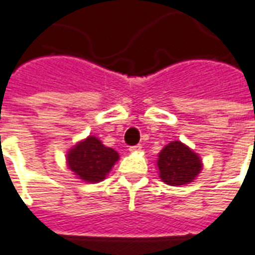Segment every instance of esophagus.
Masks as SVG:
<instances>
[{
  "label": "esophagus",
  "mask_w": 255,
  "mask_h": 255,
  "mask_svg": "<svg viewBox=\"0 0 255 255\" xmlns=\"http://www.w3.org/2000/svg\"><path fill=\"white\" fill-rule=\"evenodd\" d=\"M140 149H142L140 144H135V146H131V147H129V151H140Z\"/></svg>",
  "instance_id": "esophagus-1"
}]
</instances>
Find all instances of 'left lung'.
<instances>
[{"label":"left lung","instance_id":"8db88e82","mask_svg":"<svg viewBox=\"0 0 255 255\" xmlns=\"http://www.w3.org/2000/svg\"><path fill=\"white\" fill-rule=\"evenodd\" d=\"M157 165L162 182L171 186L187 184L197 177L202 168L201 158L179 140H173L161 150Z\"/></svg>","mask_w":255,"mask_h":255}]
</instances>
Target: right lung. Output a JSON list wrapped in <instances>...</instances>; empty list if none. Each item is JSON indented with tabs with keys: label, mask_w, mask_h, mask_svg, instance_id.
Listing matches in <instances>:
<instances>
[{
	"label": "right lung",
	"mask_w": 255,
	"mask_h": 255,
	"mask_svg": "<svg viewBox=\"0 0 255 255\" xmlns=\"http://www.w3.org/2000/svg\"><path fill=\"white\" fill-rule=\"evenodd\" d=\"M117 160V151L104 146L95 136H89L76 144L67 157L69 169L80 179L91 183L105 179L106 173L111 171Z\"/></svg>",
	"instance_id": "1"
}]
</instances>
